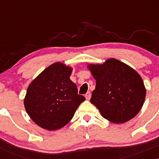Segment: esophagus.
Listing matches in <instances>:
<instances>
[{
    "label": "esophagus",
    "mask_w": 159,
    "mask_h": 159,
    "mask_svg": "<svg viewBox=\"0 0 159 159\" xmlns=\"http://www.w3.org/2000/svg\"><path fill=\"white\" fill-rule=\"evenodd\" d=\"M85 98H86V99L89 100L90 98H91V93H90V92H87V93L85 94Z\"/></svg>",
    "instance_id": "esophagus-1"
}]
</instances>
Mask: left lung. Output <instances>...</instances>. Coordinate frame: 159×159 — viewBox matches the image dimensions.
I'll return each mask as SVG.
<instances>
[{
  "label": "left lung",
  "instance_id": "8db88e82",
  "mask_svg": "<svg viewBox=\"0 0 159 159\" xmlns=\"http://www.w3.org/2000/svg\"><path fill=\"white\" fill-rule=\"evenodd\" d=\"M88 67L96 83L91 102L102 117L119 124L129 121L139 112L147 90L135 70L114 58L102 64H90Z\"/></svg>",
  "mask_w": 159,
  "mask_h": 159
}]
</instances>
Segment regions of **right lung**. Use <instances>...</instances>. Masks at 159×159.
Segmentation results:
<instances>
[{"instance_id":"obj_1","label":"right lung","mask_w":159,"mask_h":159,"mask_svg":"<svg viewBox=\"0 0 159 159\" xmlns=\"http://www.w3.org/2000/svg\"><path fill=\"white\" fill-rule=\"evenodd\" d=\"M72 67L54 63L31 82L24 99L29 117L48 130L62 128L71 121L85 97L70 80Z\"/></svg>"}]
</instances>
